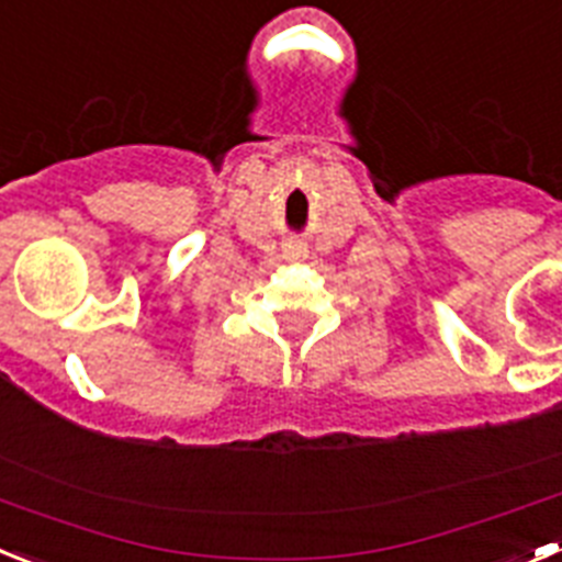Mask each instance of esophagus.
<instances>
[{"instance_id": "obj_1", "label": "esophagus", "mask_w": 562, "mask_h": 562, "mask_svg": "<svg viewBox=\"0 0 562 562\" xmlns=\"http://www.w3.org/2000/svg\"><path fill=\"white\" fill-rule=\"evenodd\" d=\"M282 257H285L288 262L305 260V246H302V243H285V248H282Z\"/></svg>"}]
</instances>
